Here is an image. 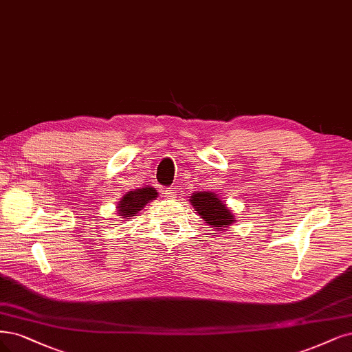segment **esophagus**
I'll list each match as a JSON object with an SVG mask.
<instances>
[{
  "label": "esophagus",
  "instance_id": "obj_1",
  "mask_svg": "<svg viewBox=\"0 0 352 352\" xmlns=\"http://www.w3.org/2000/svg\"><path fill=\"white\" fill-rule=\"evenodd\" d=\"M164 193H166L167 198H175V197H176V188H175V186L166 188V189H164Z\"/></svg>",
  "mask_w": 352,
  "mask_h": 352
}]
</instances>
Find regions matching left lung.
Instances as JSON below:
<instances>
[{"mask_svg":"<svg viewBox=\"0 0 352 352\" xmlns=\"http://www.w3.org/2000/svg\"><path fill=\"white\" fill-rule=\"evenodd\" d=\"M192 207L198 211L201 218H204L211 227H218V232H223L234 221V218L227 210L226 205L217 193L212 192H198L190 197Z\"/></svg>","mask_w":352,"mask_h":352,"instance_id":"1","label":"left lung"}]
</instances>
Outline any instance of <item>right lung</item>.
I'll use <instances>...</instances> for the list:
<instances>
[{
  "mask_svg": "<svg viewBox=\"0 0 352 352\" xmlns=\"http://www.w3.org/2000/svg\"><path fill=\"white\" fill-rule=\"evenodd\" d=\"M157 198V192L154 188H141L135 190H129L126 195L119 201L118 204V211L120 215L131 217L137 214L141 208H144L147 202Z\"/></svg>",
  "mask_w": 352,
  "mask_h": 352,
  "instance_id": "add662e5",
  "label": "right lung"
}]
</instances>
